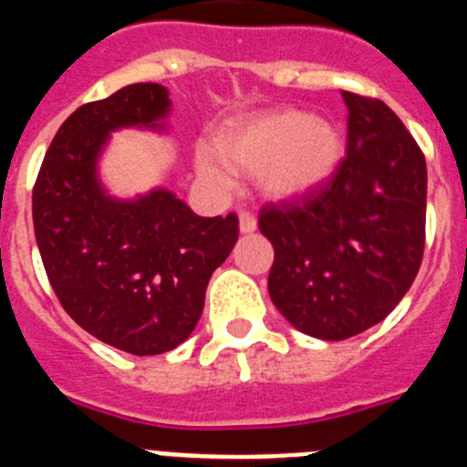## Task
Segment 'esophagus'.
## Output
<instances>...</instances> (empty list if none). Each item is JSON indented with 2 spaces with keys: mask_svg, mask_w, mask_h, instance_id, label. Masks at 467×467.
I'll use <instances>...</instances> for the list:
<instances>
[{
  "mask_svg": "<svg viewBox=\"0 0 467 467\" xmlns=\"http://www.w3.org/2000/svg\"><path fill=\"white\" fill-rule=\"evenodd\" d=\"M254 230H256V218L251 216L249 211H242V213H239V233L251 234Z\"/></svg>",
  "mask_w": 467,
  "mask_h": 467,
  "instance_id": "obj_1",
  "label": "esophagus"
}]
</instances>
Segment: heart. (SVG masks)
Returning a JSON list of instances; mask_svg holds the SVG:
<instances>
[{
    "mask_svg": "<svg viewBox=\"0 0 467 467\" xmlns=\"http://www.w3.org/2000/svg\"><path fill=\"white\" fill-rule=\"evenodd\" d=\"M211 152L230 171L254 173L267 200L289 202L329 183L346 157V138L324 117L279 108L228 121L211 140ZM215 161L202 155L197 166L209 183L225 188L230 178Z\"/></svg>",
    "mask_w": 467,
    "mask_h": 467,
    "instance_id": "obj_1",
    "label": "heart"
}]
</instances>
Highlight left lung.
Returning <instances> with one entry per match:
<instances>
[{"instance_id": "left-lung-1", "label": "left lung", "mask_w": 467, "mask_h": 467, "mask_svg": "<svg viewBox=\"0 0 467 467\" xmlns=\"http://www.w3.org/2000/svg\"><path fill=\"white\" fill-rule=\"evenodd\" d=\"M348 155L301 202L265 204L258 228L275 263L270 298L296 329L346 340L395 310L419 275L428 169L402 119L379 99L343 91Z\"/></svg>"}]
</instances>
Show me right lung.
Here are the masks:
<instances>
[{
  "instance_id": "1",
  "label": "right lung",
  "mask_w": 467,
  "mask_h": 467,
  "mask_svg": "<svg viewBox=\"0 0 467 467\" xmlns=\"http://www.w3.org/2000/svg\"><path fill=\"white\" fill-rule=\"evenodd\" d=\"M161 84H131L77 108L60 124L32 190L47 277L84 331L131 355H161L192 334L211 275L239 234L234 213L202 218L169 190L121 202L96 164L110 131L161 129Z\"/></svg>"
}]
</instances>
